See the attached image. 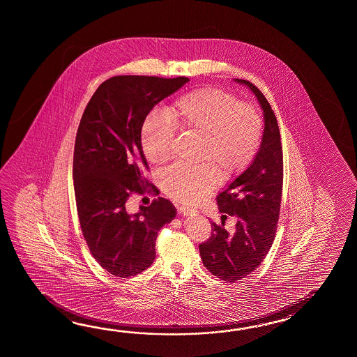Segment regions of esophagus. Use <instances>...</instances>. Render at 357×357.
<instances>
[{
    "mask_svg": "<svg viewBox=\"0 0 357 357\" xmlns=\"http://www.w3.org/2000/svg\"><path fill=\"white\" fill-rule=\"evenodd\" d=\"M197 211H194V209H190L189 206H180L178 208V214H181V215H190V214H192V213H195Z\"/></svg>",
    "mask_w": 357,
    "mask_h": 357,
    "instance_id": "34e87169",
    "label": "esophagus"
}]
</instances>
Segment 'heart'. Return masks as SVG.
Masks as SVG:
<instances>
[{
    "label": "heart",
    "mask_w": 357,
    "mask_h": 357,
    "mask_svg": "<svg viewBox=\"0 0 357 357\" xmlns=\"http://www.w3.org/2000/svg\"><path fill=\"white\" fill-rule=\"evenodd\" d=\"M200 137L197 165L177 163L166 169L160 183L168 197L192 204L208 195L220 178H231L248 167L263 137L258 109L234 94L217 88L190 91L167 108L166 114H151L140 131L145 157L160 165L174 154L176 130Z\"/></svg>",
    "instance_id": "1"
}]
</instances>
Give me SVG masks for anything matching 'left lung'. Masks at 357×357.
Returning <instances> with one entry per match:
<instances>
[{
	"mask_svg": "<svg viewBox=\"0 0 357 357\" xmlns=\"http://www.w3.org/2000/svg\"><path fill=\"white\" fill-rule=\"evenodd\" d=\"M235 82L246 85L258 99L264 114L263 139L250 166L217 197L220 212L236 217L235 232L212 222V236L199 245L205 268L234 283L252 273L273 243L283 183L281 134L273 109L254 84Z\"/></svg>",
	"mask_w": 357,
	"mask_h": 357,
	"instance_id": "obj_1",
	"label": "left lung"
}]
</instances>
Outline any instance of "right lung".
<instances>
[{
    "label": "right lung",
    "mask_w": 357,
    "mask_h": 357,
    "mask_svg": "<svg viewBox=\"0 0 357 357\" xmlns=\"http://www.w3.org/2000/svg\"><path fill=\"white\" fill-rule=\"evenodd\" d=\"M189 77L114 76L85 107L76 132L73 177L84 238L99 266L116 277L142 273L155 259L160 228L176 217L174 204L154 199L130 214L132 194L158 189L148 182L140 131L145 117Z\"/></svg>",
    "instance_id": "1"
}]
</instances>
